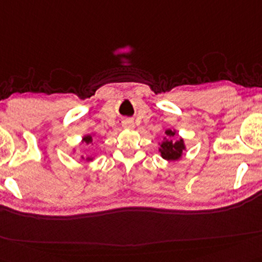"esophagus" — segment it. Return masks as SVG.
Masks as SVG:
<instances>
[{
    "label": "esophagus",
    "mask_w": 262,
    "mask_h": 262,
    "mask_svg": "<svg viewBox=\"0 0 262 262\" xmlns=\"http://www.w3.org/2000/svg\"><path fill=\"white\" fill-rule=\"evenodd\" d=\"M122 126H123V128H126V129H133V128L135 127V124H134V122H133L132 120L127 119V120H124L123 122H122Z\"/></svg>",
    "instance_id": "1"
}]
</instances>
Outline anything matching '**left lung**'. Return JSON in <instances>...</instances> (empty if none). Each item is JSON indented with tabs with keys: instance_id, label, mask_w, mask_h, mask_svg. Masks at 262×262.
Returning <instances> with one entry per match:
<instances>
[{
	"instance_id": "8db88e82",
	"label": "left lung",
	"mask_w": 262,
	"mask_h": 262,
	"mask_svg": "<svg viewBox=\"0 0 262 262\" xmlns=\"http://www.w3.org/2000/svg\"><path fill=\"white\" fill-rule=\"evenodd\" d=\"M177 135L178 132L177 129H174V128H171V129H166L163 140L159 143V153L161 155V158L165 159L166 161H180L183 156V153L187 150L185 140H183L181 136H179L178 139Z\"/></svg>"
}]
</instances>
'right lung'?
<instances>
[{
	"label": "right lung",
	"mask_w": 262,
	"mask_h": 262,
	"mask_svg": "<svg viewBox=\"0 0 262 262\" xmlns=\"http://www.w3.org/2000/svg\"><path fill=\"white\" fill-rule=\"evenodd\" d=\"M94 136H95V134H93V135H89V134H88V135H84L83 138H82V140H81L80 146H81V144H87V146H88V144H93V139H94ZM75 151H76V149H75V148H74V149H73V153H75ZM80 159L82 160V161H85V162L94 161V158H92V156H87V158H84V156L82 155Z\"/></svg>",
	"instance_id": "1"
}]
</instances>
